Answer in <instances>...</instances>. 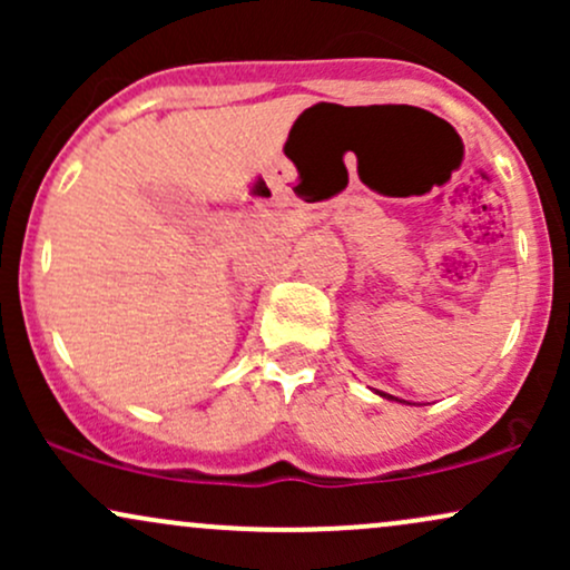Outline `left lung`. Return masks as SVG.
I'll return each mask as SVG.
<instances>
[{"label": "left lung", "mask_w": 570, "mask_h": 570, "mask_svg": "<svg viewBox=\"0 0 570 570\" xmlns=\"http://www.w3.org/2000/svg\"><path fill=\"white\" fill-rule=\"evenodd\" d=\"M375 394H381L383 399H391V402H404V399H396V396H391V394H383V391H375Z\"/></svg>", "instance_id": "8db88e82"}]
</instances>
